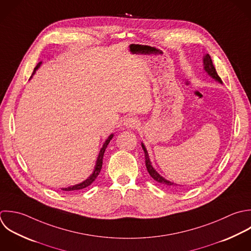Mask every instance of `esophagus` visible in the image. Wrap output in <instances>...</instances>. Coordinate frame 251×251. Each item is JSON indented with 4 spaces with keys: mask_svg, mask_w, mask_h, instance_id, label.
I'll return each mask as SVG.
<instances>
[{
    "mask_svg": "<svg viewBox=\"0 0 251 251\" xmlns=\"http://www.w3.org/2000/svg\"><path fill=\"white\" fill-rule=\"evenodd\" d=\"M138 119L134 116H128L124 119V126L127 128H135L138 125Z\"/></svg>",
    "mask_w": 251,
    "mask_h": 251,
    "instance_id": "1",
    "label": "esophagus"
}]
</instances>
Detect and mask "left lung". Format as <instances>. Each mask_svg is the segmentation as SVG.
Returning <instances> with one entry per match:
<instances>
[{
  "mask_svg": "<svg viewBox=\"0 0 251 251\" xmlns=\"http://www.w3.org/2000/svg\"><path fill=\"white\" fill-rule=\"evenodd\" d=\"M203 66H204L205 72H207V74H208L210 77H212L214 80H216L217 82H219V83L222 84V80H221V78L219 77V75L217 74V71H216V69H215V67H214V65H213L212 59H211V57H210V55H209L208 53H206V54L203 56ZM142 148H143V150H144V151H145L146 166H147L148 172H149V174L151 175V177L153 180H155L156 182H158V183H160V184H162V185H166V186H168V187L180 186V185H177V184H175V183H172V182H170V181L164 179L162 176H160V175L156 172V170L152 167L150 157H149L148 151H147V149H146V147H145V145H144L143 143H142Z\"/></svg>",
  "mask_w": 251,
  "mask_h": 251,
  "instance_id": "8db88e82",
  "label": "left lung"
}]
</instances>
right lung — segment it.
Returning a JSON list of instances; mask_svg holds the SVG:
<instances>
[{
    "label": "right lung",
    "mask_w": 251,
    "mask_h": 251,
    "mask_svg": "<svg viewBox=\"0 0 251 251\" xmlns=\"http://www.w3.org/2000/svg\"><path fill=\"white\" fill-rule=\"evenodd\" d=\"M42 64V61H40L38 64H37V66L34 68V71H33V74L36 72V70L40 67V65ZM113 138V134H111V135H109V137L105 140V142H104V144L102 145V148L100 149V153H99V156H98V159H97V162H96V165H95V169H94V171H93V173H92V175L87 179V180H85L84 182H82V183H80V184H77V185H74V186H71V187H67V188H63V189H61L62 191H67V192H69V191H78V190H82V189H85V188H87V187H89L96 179H97V177L99 176V174H100V170H101V166H102V158H103V154H104V151H105V149H106V147H107V145L109 144V142H110V140Z\"/></svg>",
    "instance_id": "obj_1"
}]
</instances>
